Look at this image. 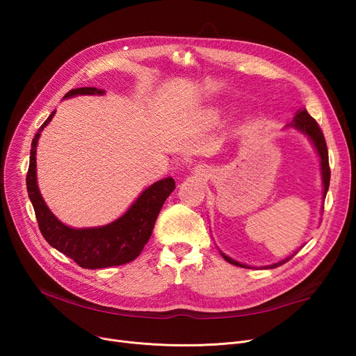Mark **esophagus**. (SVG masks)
<instances>
[{
  "instance_id": "34e87169",
  "label": "esophagus",
  "mask_w": 356,
  "mask_h": 356,
  "mask_svg": "<svg viewBox=\"0 0 356 356\" xmlns=\"http://www.w3.org/2000/svg\"><path fill=\"white\" fill-rule=\"evenodd\" d=\"M200 170H202V168H199V167H196V168H195V173H197V175H200Z\"/></svg>"
}]
</instances>
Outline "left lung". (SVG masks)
Instances as JSON below:
<instances>
[{
    "instance_id": "1",
    "label": "left lung",
    "mask_w": 356,
    "mask_h": 356,
    "mask_svg": "<svg viewBox=\"0 0 356 356\" xmlns=\"http://www.w3.org/2000/svg\"><path fill=\"white\" fill-rule=\"evenodd\" d=\"M287 128H294V129H297V131H300V133L305 134V136L310 140V143L313 144L317 156H319V159H321V176H322V186H323L322 195H323V199H325V197H326V193H327V189H329L330 168H329L327 147H326V141H325L323 133L321 131L319 125H317V122L309 115V112L306 111V108L297 111L296 117H294L293 121L287 125ZM322 209H323V208H322ZM219 252H220V255L223 257V259L228 261L229 264H234V266H238V267H242V268H252V267H250V266H247V264H242V263H239V261H236V259L228 257L227 254H223L222 251H219ZM296 254H297V251L293 252L291 255L286 257L284 259L278 261V263H274V264H270V266H264V267H261V268H275V267H278V266H282V264L287 263V261L291 259Z\"/></svg>"
}]
</instances>
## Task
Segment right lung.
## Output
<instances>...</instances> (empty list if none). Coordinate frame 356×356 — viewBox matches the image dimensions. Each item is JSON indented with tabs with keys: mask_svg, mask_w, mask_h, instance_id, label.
I'll return each mask as SVG.
<instances>
[{
	"mask_svg": "<svg viewBox=\"0 0 356 356\" xmlns=\"http://www.w3.org/2000/svg\"><path fill=\"white\" fill-rule=\"evenodd\" d=\"M104 89L79 88L67 92L63 99L79 95H104ZM54 114L56 111L51 112L33 138L26 180L29 197L39 222L40 232L53 248L72 258L82 268L95 270L127 264L140 255L152 236L163 203L176 188L175 180L173 177H165L148 186L125 213L106 225L93 228H72L65 225L46 204L37 184L35 172L37 144L42 131L50 124Z\"/></svg>",
	"mask_w": 356,
	"mask_h": 356,
	"instance_id": "right-lung-1",
	"label": "right lung"
}]
</instances>
